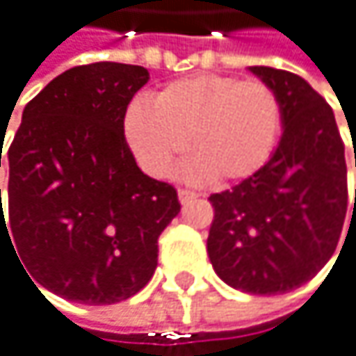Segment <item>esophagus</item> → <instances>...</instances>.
Instances as JSON below:
<instances>
[{"instance_id": "esophagus-1", "label": "esophagus", "mask_w": 356, "mask_h": 356, "mask_svg": "<svg viewBox=\"0 0 356 356\" xmlns=\"http://www.w3.org/2000/svg\"><path fill=\"white\" fill-rule=\"evenodd\" d=\"M177 196H179V202H181V204H190L192 200L198 198V194L192 192V190H179V192H177Z\"/></svg>"}]
</instances>
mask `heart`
I'll list each match as a JSON object with an SVG mask.
<instances>
[{
	"mask_svg": "<svg viewBox=\"0 0 356 356\" xmlns=\"http://www.w3.org/2000/svg\"><path fill=\"white\" fill-rule=\"evenodd\" d=\"M280 131L282 102L273 87L229 74L172 81L152 95V108L133 102L124 114V137L143 170L170 175L188 147L194 156L188 172L215 184L242 181L261 170Z\"/></svg>",
	"mask_w": 356,
	"mask_h": 356,
	"instance_id": "obj_1",
	"label": "heart"
}]
</instances>
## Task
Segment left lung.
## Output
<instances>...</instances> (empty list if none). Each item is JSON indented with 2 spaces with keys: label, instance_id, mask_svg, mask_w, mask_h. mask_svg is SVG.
<instances>
[{
  "label": "left lung",
  "instance_id": "left-lung-1",
  "mask_svg": "<svg viewBox=\"0 0 356 356\" xmlns=\"http://www.w3.org/2000/svg\"><path fill=\"white\" fill-rule=\"evenodd\" d=\"M248 70L277 93L284 131L261 170L209 198L207 250L227 286L271 296L300 288L332 259L346 217V160L334 110L302 76Z\"/></svg>",
  "mask_w": 356,
  "mask_h": 356
}]
</instances>
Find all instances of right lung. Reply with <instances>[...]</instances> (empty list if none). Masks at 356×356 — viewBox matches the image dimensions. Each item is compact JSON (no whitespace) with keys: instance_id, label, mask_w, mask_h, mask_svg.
Masks as SVG:
<instances>
[{"instance_id":"right-lung-1","label":"right lung","mask_w":356,"mask_h":356,"mask_svg":"<svg viewBox=\"0 0 356 356\" xmlns=\"http://www.w3.org/2000/svg\"><path fill=\"white\" fill-rule=\"evenodd\" d=\"M147 81L143 66H74L26 104L8 149L0 242H15L33 284L70 302L137 294L158 265L160 234L181 211L175 188L143 175L124 139L127 106Z\"/></svg>"}]
</instances>
